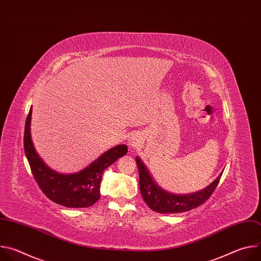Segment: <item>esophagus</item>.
<instances>
[{
	"label": "esophagus",
	"instance_id": "esophagus-1",
	"mask_svg": "<svg viewBox=\"0 0 261 261\" xmlns=\"http://www.w3.org/2000/svg\"><path fill=\"white\" fill-rule=\"evenodd\" d=\"M140 141H141L140 135H139L138 133H133V134L130 136V138H129V145H130L131 148H134L135 146L139 145Z\"/></svg>",
	"mask_w": 261,
	"mask_h": 261
}]
</instances>
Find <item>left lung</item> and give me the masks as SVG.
Wrapping results in <instances>:
<instances>
[{
  "mask_svg": "<svg viewBox=\"0 0 261 261\" xmlns=\"http://www.w3.org/2000/svg\"><path fill=\"white\" fill-rule=\"evenodd\" d=\"M139 172V187L142 198L152 211L161 214H177L188 212L204 203L218 186L222 172L207 187L189 195H173L159 188L153 180L141 160L136 157Z\"/></svg>",
  "mask_w": 261,
  "mask_h": 261,
  "instance_id": "left-lung-1",
  "label": "left lung"
}]
</instances>
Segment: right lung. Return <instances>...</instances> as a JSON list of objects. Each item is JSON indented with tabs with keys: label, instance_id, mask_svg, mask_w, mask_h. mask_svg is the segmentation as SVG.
Instances as JSON below:
<instances>
[{
	"label": "right lung",
	"instance_id": "right-lung-1",
	"mask_svg": "<svg viewBox=\"0 0 261 261\" xmlns=\"http://www.w3.org/2000/svg\"><path fill=\"white\" fill-rule=\"evenodd\" d=\"M32 107L27 117L23 147L33 176L39 188L51 201L71 208L92 206L100 198V182L104 169L126 155V144L117 145L101 155L84 170L73 174H61L45 165L36 153L31 139Z\"/></svg>",
	"mask_w": 261,
	"mask_h": 261
}]
</instances>
